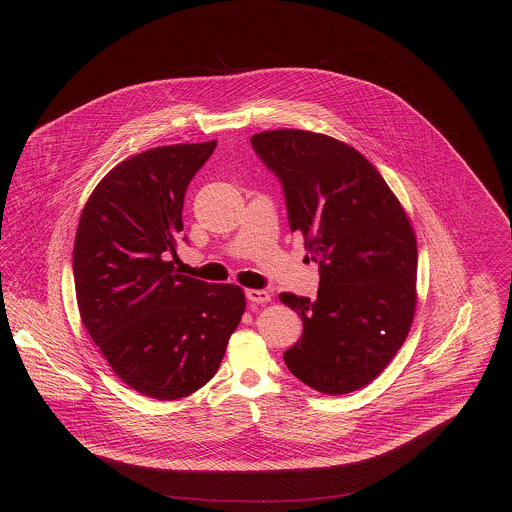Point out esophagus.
<instances>
[{"label": "esophagus", "instance_id": "esophagus-1", "mask_svg": "<svg viewBox=\"0 0 512 512\" xmlns=\"http://www.w3.org/2000/svg\"><path fill=\"white\" fill-rule=\"evenodd\" d=\"M245 295L251 303H268L270 301V293L265 290H247Z\"/></svg>", "mask_w": 512, "mask_h": 512}]
</instances>
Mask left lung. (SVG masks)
<instances>
[{
  "mask_svg": "<svg viewBox=\"0 0 512 512\" xmlns=\"http://www.w3.org/2000/svg\"><path fill=\"white\" fill-rule=\"evenodd\" d=\"M251 146L282 180L290 228L320 267L315 301L280 295L303 320L286 366L326 395L361 390L390 365L413 324V224L382 174L345 142L282 128L255 134Z\"/></svg>",
  "mask_w": 512,
  "mask_h": 512,
  "instance_id": "1",
  "label": "left lung"
}]
</instances>
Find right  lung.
Here are the masks:
<instances>
[{"label":"right lung","instance_id":"add662e5","mask_svg":"<svg viewBox=\"0 0 512 512\" xmlns=\"http://www.w3.org/2000/svg\"><path fill=\"white\" fill-rule=\"evenodd\" d=\"M217 140L147 149L99 180L78 220L73 270L82 324L113 372L151 399L203 388L245 313L236 284L176 272L184 195Z\"/></svg>","mask_w":512,"mask_h":512}]
</instances>
